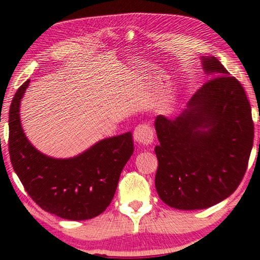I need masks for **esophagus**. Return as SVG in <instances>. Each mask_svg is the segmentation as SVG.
I'll list each match as a JSON object with an SVG mask.
<instances>
[{
    "mask_svg": "<svg viewBox=\"0 0 260 260\" xmlns=\"http://www.w3.org/2000/svg\"><path fill=\"white\" fill-rule=\"evenodd\" d=\"M134 141L140 146H148L153 142V131L149 125H139L134 131Z\"/></svg>",
    "mask_w": 260,
    "mask_h": 260,
    "instance_id": "34e87169",
    "label": "esophagus"
}]
</instances>
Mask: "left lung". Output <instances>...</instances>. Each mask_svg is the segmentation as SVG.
I'll list each match as a JSON object with an SVG mask.
<instances>
[{
    "label": "left lung",
    "mask_w": 260,
    "mask_h": 260,
    "mask_svg": "<svg viewBox=\"0 0 260 260\" xmlns=\"http://www.w3.org/2000/svg\"><path fill=\"white\" fill-rule=\"evenodd\" d=\"M202 65L212 76L174 119L157 116L156 190L178 210L208 209L230 197L248 167L253 144L251 107L243 87L215 57Z\"/></svg>",
    "instance_id": "obj_1"
}]
</instances>
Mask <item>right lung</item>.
<instances>
[{
	"label": "right lung",
	"instance_id": "1",
	"mask_svg": "<svg viewBox=\"0 0 260 260\" xmlns=\"http://www.w3.org/2000/svg\"><path fill=\"white\" fill-rule=\"evenodd\" d=\"M29 85H21L9 111V153L25 190L42 210L68 220H88L108 208L122 169L133 155L127 132L103 139L80 155L52 158L26 138L20 124V101Z\"/></svg>",
	"mask_w": 260,
	"mask_h": 260
}]
</instances>
